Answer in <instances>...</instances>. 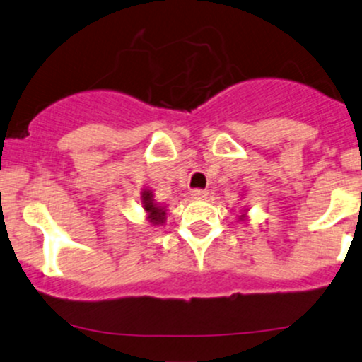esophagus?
Returning <instances> with one entry per match:
<instances>
[{
  "mask_svg": "<svg viewBox=\"0 0 362 362\" xmlns=\"http://www.w3.org/2000/svg\"><path fill=\"white\" fill-rule=\"evenodd\" d=\"M208 197V193L205 189H193L191 191V198L194 199H205Z\"/></svg>",
  "mask_w": 362,
  "mask_h": 362,
  "instance_id": "1",
  "label": "esophagus"
}]
</instances>
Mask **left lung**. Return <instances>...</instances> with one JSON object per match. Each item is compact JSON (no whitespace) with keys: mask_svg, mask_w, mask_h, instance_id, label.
<instances>
[{"mask_svg":"<svg viewBox=\"0 0 362 362\" xmlns=\"http://www.w3.org/2000/svg\"><path fill=\"white\" fill-rule=\"evenodd\" d=\"M245 211H247V210H244V214H245ZM245 218H247V216H245V215H240L239 216V220H245Z\"/></svg>","mask_w":362,"mask_h":362,"instance_id":"left-lung-1","label":"left lung"}]
</instances>
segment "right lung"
<instances>
[{"instance_id": "1", "label": "right lung", "mask_w": 362, "mask_h": 362, "mask_svg": "<svg viewBox=\"0 0 362 362\" xmlns=\"http://www.w3.org/2000/svg\"><path fill=\"white\" fill-rule=\"evenodd\" d=\"M140 199H142V206L146 210L148 222L152 225H163L165 222V208L159 206V203H156L152 191H140Z\"/></svg>"}]
</instances>
